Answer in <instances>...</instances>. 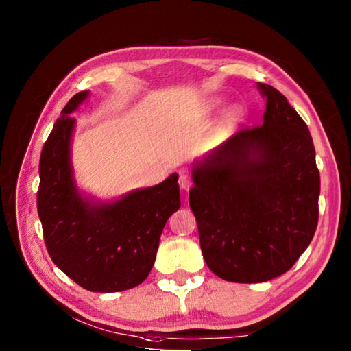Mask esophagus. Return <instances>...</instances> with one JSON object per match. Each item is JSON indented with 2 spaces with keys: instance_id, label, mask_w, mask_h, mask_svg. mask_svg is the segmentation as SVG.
Listing matches in <instances>:
<instances>
[{
  "instance_id": "esophagus-1",
  "label": "esophagus",
  "mask_w": 351,
  "mask_h": 351,
  "mask_svg": "<svg viewBox=\"0 0 351 351\" xmlns=\"http://www.w3.org/2000/svg\"><path fill=\"white\" fill-rule=\"evenodd\" d=\"M178 182H180V187L182 190H189L190 186H192V181H190V178L186 173L180 175V181H178Z\"/></svg>"
}]
</instances>
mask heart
I'll list each match as a JSON object with an SVG mask.
<instances>
[{
  "mask_svg": "<svg viewBox=\"0 0 351 351\" xmlns=\"http://www.w3.org/2000/svg\"><path fill=\"white\" fill-rule=\"evenodd\" d=\"M237 116H239V111L237 110H230L228 114H226V122L228 123H230V122H234L235 119H237Z\"/></svg>",
  "mask_w": 351,
  "mask_h": 351,
  "instance_id": "b5f03b06",
  "label": "heart"
}]
</instances>
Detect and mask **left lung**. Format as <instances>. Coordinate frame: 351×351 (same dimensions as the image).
Segmentation results:
<instances>
[{
  "instance_id": "obj_1",
  "label": "left lung",
  "mask_w": 351,
  "mask_h": 351,
  "mask_svg": "<svg viewBox=\"0 0 351 351\" xmlns=\"http://www.w3.org/2000/svg\"><path fill=\"white\" fill-rule=\"evenodd\" d=\"M263 123L235 133L193 164L190 209L213 274L260 283L293 268L319 219L320 176L313 139L287 97L257 83Z\"/></svg>"
}]
</instances>
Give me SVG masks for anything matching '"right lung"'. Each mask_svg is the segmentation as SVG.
Returning a JSON list of instances; mask_svg holds the SVG:
<instances>
[{"mask_svg":"<svg viewBox=\"0 0 351 351\" xmlns=\"http://www.w3.org/2000/svg\"><path fill=\"white\" fill-rule=\"evenodd\" d=\"M90 93L71 97L40 156L37 209L51 258L69 278L94 293L134 288L150 274L162 229L181 207L178 175L102 203L83 197L71 164L79 108Z\"/></svg>","mask_w":351,"mask_h":351,"instance_id":"1","label":"right lung"}]
</instances>
